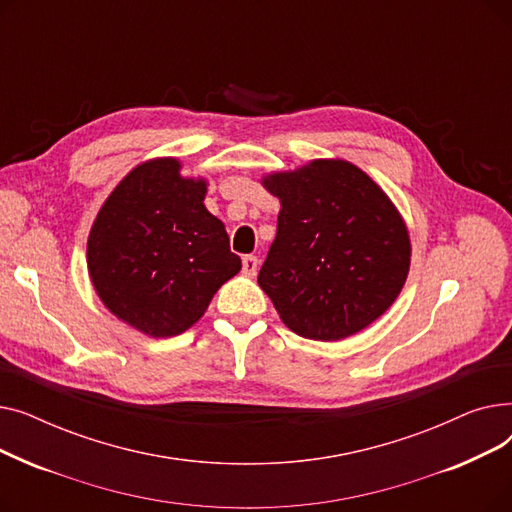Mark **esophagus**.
<instances>
[{"label":"esophagus","mask_w":512,"mask_h":512,"mask_svg":"<svg viewBox=\"0 0 512 512\" xmlns=\"http://www.w3.org/2000/svg\"><path fill=\"white\" fill-rule=\"evenodd\" d=\"M257 265H259L257 257H253V255L242 257V274L249 276V278H253V276L257 274Z\"/></svg>","instance_id":"esophagus-1"}]
</instances>
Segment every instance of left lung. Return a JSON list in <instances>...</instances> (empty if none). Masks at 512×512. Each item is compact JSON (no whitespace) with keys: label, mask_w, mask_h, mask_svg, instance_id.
Segmentation results:
<instances>
[{"label":"left lung","mask_w":512,"mask_h":512,"mask_svg":"<svg viewBox=\"0 0 512 512\" xmlns=\"http://www.w3.org/2000/svg\"><path fill=\"white\" fill-rule=\"evenodd\" d=\"M261 184L280 213L257 282L284 326L336 342L382 317L411 267L407 224L382 186L346 159H313Z\"/></svg>","instance_id":"obj_1"}]
</instances>
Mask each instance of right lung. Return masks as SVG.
Listing matches in <instances>:
<instances>
[{
    "instance_id": "1",
    "label": "right lung",
    "mask_w": 512,
    "mask_h": 512,
    "mask_svg": "<svg viewBox=\"0 0 512 512\" xmlns=\"http://www.w3.org/2000/svg\"><path fill=\"white\" fill-rule=\"evenodd\" d=\"M180 170L176 157L132 168L101 205L87 240L97 297L151 338L195 326L242 267L222 220L203 203L207 180Z\"/></svg>"
}]
</instances>
